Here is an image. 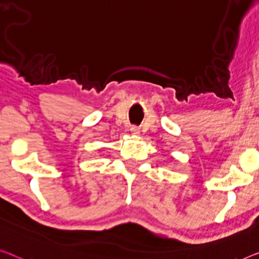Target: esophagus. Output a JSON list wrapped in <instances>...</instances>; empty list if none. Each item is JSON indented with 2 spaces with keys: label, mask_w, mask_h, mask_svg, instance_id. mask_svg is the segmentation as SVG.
<instances>
[{
  "label": "esophagus",
  "mask_w": 259,
  "mask_h": 259,
  "mask_svg": "<svg viewBox=\"0 0 259 259\" xmlns=\"http://www.w3.org/2000/svg\"><path fill=\"white\" fill-rule=\"evenodd\" d=\"M130 131L134 136H138V135H140V129H138L137 126H133V128L130 129Z\"/></svg>",
  "instance_id": "1"
}]
</instances>
